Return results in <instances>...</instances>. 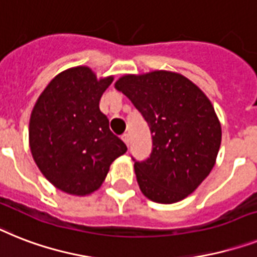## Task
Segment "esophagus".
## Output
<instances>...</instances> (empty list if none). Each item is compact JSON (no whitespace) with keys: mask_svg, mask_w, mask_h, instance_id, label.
<instances>
[{"mask_svg":"<svg viewBox=\"0 0 257 257\" xmlns=\"http://www.w3.org/2000/svg\"><path fill=\"white\" fill-rule=\"evenodd\" d=\"M121 139H122V141L126 144V147H129V135L128 133H124V135L121 136Z\"/></svg>","mask_w":257,"mask_h":257,"instance_id":"esophagus-1","label":"esophagus"}]
</instances>
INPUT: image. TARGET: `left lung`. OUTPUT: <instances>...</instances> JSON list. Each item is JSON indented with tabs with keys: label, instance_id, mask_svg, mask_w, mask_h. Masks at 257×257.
<instances>
[{
	"label": "left lung",
	"instance_id": "obj_1",
	"mask_svg": "<svg viewBox=\"0 0 257 257\" xmlns=\"http://www.w3.org/2000/svg\"><path fill=\"white\" fill-rule=\"evenodd\" d=\"M114 87L143 114L152 135V153L135 161L143 194L157 203L182 201L210 174L222 129L207 96L193 81L169 71L125 75Z\"/></svg>",
	"mask_w": 257,
	"mask_h": 257
}]
</instances>
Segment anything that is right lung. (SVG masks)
Listing matches in <instances>:
<instances>
[{
	"mask_svg": "<svg viewBox=\"0 0 257 257\" xmlns=\"http://www.w3.org/2000/svg\"><path fill=\"white\" fill-rule=\"evenodd\" d=\"M112 80H97L88 67L63 71L46 87L31 112L33 158L42 174L64 193H93L110 164L126 152L99 108Z\"/></svg>",
	"mask_w": 257,
	"mask_h": 257,
	"instance_id": "add662e5",
	"label": "right lung"
}]
</instances>
